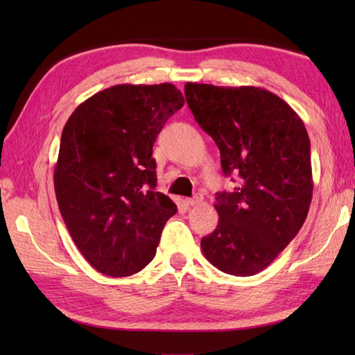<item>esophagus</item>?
<instances>
[{
	"instance_id": "obj_1",
	"label": "esophagus",
	"mask_w": 355,
	"mask_h": 355,
	"mask_svg": "<svg viewBox=\"0 0 355 355\" xmlns=\"http://www.w3.org/2000/svg\"><path fill=\"white\" fill-rule=\"evenodd\" d=\"M200 202H202V195L201 193L193 195L192 198H186V205L187 206H197V205H200Z\"/></svg>"
}]
</instances>
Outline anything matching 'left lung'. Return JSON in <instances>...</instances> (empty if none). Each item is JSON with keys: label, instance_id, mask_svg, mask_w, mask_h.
<instances>
[{"label": "left lung", "instance_id": "8db88e82", "mask_svg": "<svg viewBox=\"0 0 355 355\" xmlns=\"http://www.w3.org/2000/svg\"><path fill=\"white\" fill-rule=\"evenodd\" d=\"M184 94L220 149L224 175L238 177L235 191L216 193L220 220L201 239L202 253L223 273H259L297 235L310 209L306 128L288 103L263 88L187 82Z\"/></svg>", "mask_w": 355, "mask_h": 355}]
</instances>
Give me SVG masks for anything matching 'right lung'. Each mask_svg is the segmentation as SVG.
<instances>
[{
	"instance_id": "right-lung-1",
	"label": "right lung",
	"mask_w": 355,
	"mask_h": 355,
	"mask_svg": "<svg viewBox=\"0 0 355 355\" xmlns=\"http://www.w3.org/2000/svg\"><path fill=\"white\" fill-rule=\"evenodd\" d=\"M183 105L172 84H123L92 96L67 120L55 166L58 206L79 252L103 275L145 268L177 214L155 191L153 146Z\"/></svg>"
}]
</instances>
